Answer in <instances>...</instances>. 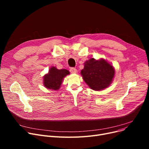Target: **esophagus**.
<instances>
[{
    "mask_svg": "<svg viewBox=\"0 0 149 149\" xmlns=\"http://www.w3.org/2000/svg\"><path fill=\"white\" fill-rule=\"evenodd\" d=\"M70 72H71V73L75 74V73H76L77 72V70L75 68H71L70 69Z\"/></svg>",
    "mask_w": 149,
    "mask_h": 149,
    "instance_id": "1",
    "label": "esophagus"
}]
</instances>
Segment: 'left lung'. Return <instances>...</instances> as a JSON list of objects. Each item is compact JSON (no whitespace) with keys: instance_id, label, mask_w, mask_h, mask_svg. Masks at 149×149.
Listing matches in <instances>:
<instances>
[{"instance_id":"1","label":"left lung","mask_w":149,"mask_h":149,"mask_svg":"<svg viewBox=\"0 0 149 149\" xmlns=\"http://www.w3.org/2000/svg\"><path fill=\"white\" fill-rule=\"evenodd\" d=\"M81 74L90 88L95 91L103 90L112 81L115 75L113 66L104 59L91 58L86 61Z\"/></svg>"}]
</instances>
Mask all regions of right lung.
Masks as SVG:
<instances>
[{"label": "right lung", "instance_id": "right-lung-1", "mask_svg": "<svg viewBox=\"0 0 149 149\" xmlns=\"http://www.w3.org/2000/svg\"><path fill=\"white\" fill-rule=\"evenodd\" d=\"M68 74L69 72L66 69H57L54 66L51 67L48 74L43 77L45 87L50 89L58 90L60 88L63 78Z\"/></svg>", "mask_w": 149, "mask_h": 149}]
</instances>
